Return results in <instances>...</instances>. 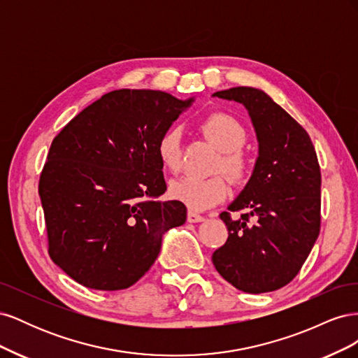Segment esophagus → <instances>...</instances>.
<instances>
[{"label":"esophagus","instance_id":"34e87169","mask_svg":"<svg viewBox=\"0 0 358 358\" xmlns=\"http://www.w3.org/2000/svg\"><path fill=\"white\" fill-rule=\"evenodd\" d=\"M187 220H188V222L196 224V222H203L204 221V216H201V215H199L196 212H188Z\"/></svg>","mask_w":358,"mask_h":358}]
</instances>
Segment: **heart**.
Listing matches in <instances>:
<instances>
[{
  "label": "heart",
  "mask_w": 358,
  "mask_h": 358,
  "mask_svg": "<svg viewBox=\"0 0 358 358\" xmlns=\"http://www.w3.org/2000/svg\"><path fill=\"white\" fill-rule=\"evenodd\" d=\"M201 129L204 136L224 152L218 169H222L236 183L245 180L248 162L241 150L246 142L243 127L230 115L213 113L201 122ZM180 138L182 133L176 127L166 129L158 138L157 155L162 167L169 171H178L182 166ZM170 196L191 210H206L229 196V183L222 176H182L170 183Z\"/></svg>",
  "instance_id": "b5f03b06"
}]
</instances>
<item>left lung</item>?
Wrapping results in <instances>:
<instances>
[{"instance_id":"8db88e82","label":"left lung","mask_w":358,"mask_h":358,"mask_svg":"<svg viewBox=\"0 0 358 358\" xmlns=\"http://www.w3.org/2000/svg\"><path fill=\"white\" fill-rule=\"evenodd\" d=\"M213 96L242 104L251 117L258 158L245 188L220 216L229 239L212 255L237 289L259 294L292 280L320 234L321 171L309 134L270 96L236 86Z\"/></svg>"}]
</instances>
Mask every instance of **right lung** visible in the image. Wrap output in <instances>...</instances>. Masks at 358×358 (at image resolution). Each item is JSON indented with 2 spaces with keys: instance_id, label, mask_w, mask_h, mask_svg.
Instances as JSON below:
<instances>
[{
  "instance_id": "add662e5",
  "label": "right lung",
  "mask_w": 358,
  "mask_h": 358,
  "mask_svg": "<svg viewBox=\"0 0 358 358\" xmlns=\"http://www.w3.org/2000/svg\"><path fill=\"white\" fill-rule=\"evenodd\" d=\"M194 96L154 90L103 95L53 138L38 194L49 255L76 282L116 291L155 263L162 236L187 221L167 189L157 143Z\"/></svg>"
}]
</instances>
